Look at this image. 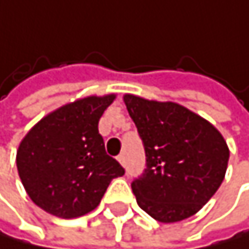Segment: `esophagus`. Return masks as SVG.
I'll return each mask as SVG.
<instances>
[{
  "label": "esophagus",
  "mask_w": 249,
  "mask_h": 249,
  "mask_svg": "<svg viewBox=\"0 0 249 249\" xmlns=\"http://www.w3.org/2000/svg\"><path fill=\"white\" fill-rule=\"evenodd\" d=\"M117 160L120 161L122 165H124V163H126V157H124V154H119V156H117Z\"/></svg>",
  "instance_id": "obj_1"
}]
</instances>
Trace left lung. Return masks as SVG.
<instances>
[{
  "instance_id": "left-lung-1",
  "label": "left lung",
  "mask_w": 249,
  "mask_h": 249,
  "mask_svg": "<svg viewBox=\"0 0 249 249\" xmlns=\"http://www.w3.org/2000/svg\"><path fill=\"white\" fill-rule=\"evenodd\" d=\"M145 150V169L132 181L140 208L160 223L192 217L221 185L229 148L221 133L175 102L124 95Z\"/></svg>"
}]
</instances>
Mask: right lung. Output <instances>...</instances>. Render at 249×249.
Here are the masks:
<instances>
[{
  "mask_svg": "<svg viewBox=\"0 0 249 249\" xmlns=\"http://www.w3.org/2000/svg\"><path fill=\"white\" fill-rule=\"evenodd\" d=\"M114 95L89 96L60 107L36 123L18 150L28 196L46 213L77 218L93 211L123 166L107 154L99 119Z\"/></svg>",
  "mask_w": 249,
  "mask_h": 249,
  "instance_id": "obj_1",
  "label": "right lung"
}]
</instances>
